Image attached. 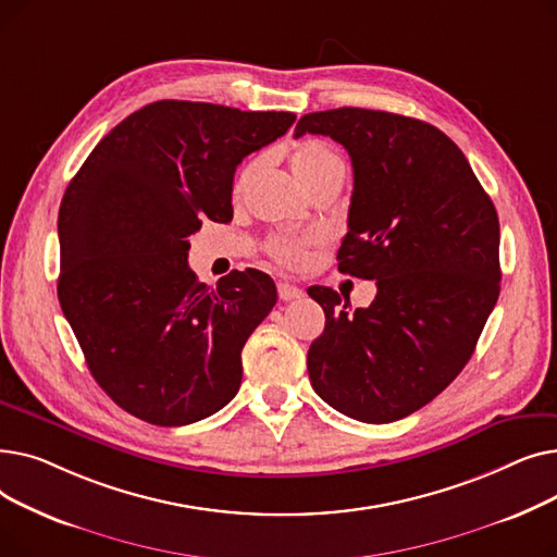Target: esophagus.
I'll return each mask as SVG.
<instances>
[{"label":"esophagus","mask_w":557,"mask_h":557,"mask_svg":"<svg viewBox=\"0 0 557 557\" xmlns=\"http://www.w3.org/2000/svg\"><path fill=\"white\" fill-rule=\"evenodd\" d=\"M277 296H280L282 302H290V300L302 298L305 294H302V288H298V286H294V284L280 282V284H277Z\"/></svg>","instance_id":"obj_1"}]
</instances>
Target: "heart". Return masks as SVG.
Segmentation results:
<instances>
[{
	"label": "heart",
	"mask_w": 557,
	"mask_h": 557,
	"mask_svg": "<svg viewBox=\"0 0 557 557\" xmlns=\"http://www.w3.org/2000/svg\"><path fill=\"white\" fill-rule=\"evenodd\" d=\"M290 169H294L296 178L307 189L313 183L323 181L325 175H330L332 171L343 169V160L325 141L305 139V141L296 144L294 151H290ZM252 171H255V164H248L242 171V175L237 178V191H242L246 187ZM269 255L286 269H302L307 261V242L305 239H284V237L273 239L269 244Z\"/></svg>",
	"instance_id": "1"
}]
</instances>
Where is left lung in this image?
Here are the masks:
<instances>
[{
	"instance_id": "8db88e82",
	"label": "left lung",
	"mask_w": 557,
	"mask_h": 557,
	"mask_svg": "<svg viewBox=\"0 0 557 557\" xmlns=\"http://www.w3.org/2000/svg\"><path fill=\"white\" fill-rule=\"evenodd\" d=\"M327 135L355 169L341 273L376 282L347 311L334 288L307 294L325 332L307 355L313 391L338 413L395 422L441 395L474 355L499 298V216L470 162L435 126L384 110L300 116L296 137Z\"/></svg>"
}]
</instances>
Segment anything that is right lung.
Listing matches in <instances>:
<instances>
[{
	"mask_svg": "<svg viewBox=\"0 0 557 557\" xmlns=\"http://www.w3.org/2000/svg\"><path fill=\"white\" fill-rule=\"evenodd\" d=\"M294 122V112L156 101L116 124L72 178L58 212V300L97 384L126 413L185 426L237 395L242 349L275 307V282L246 269L200 284L187 237L205 219L232 221L234 171Z\"/></svg>",
	"mask_w": 557,
	"mask_h": 557,
	"instance_id": "obj_1",
	"label": "right lung"
}]
</instances>
